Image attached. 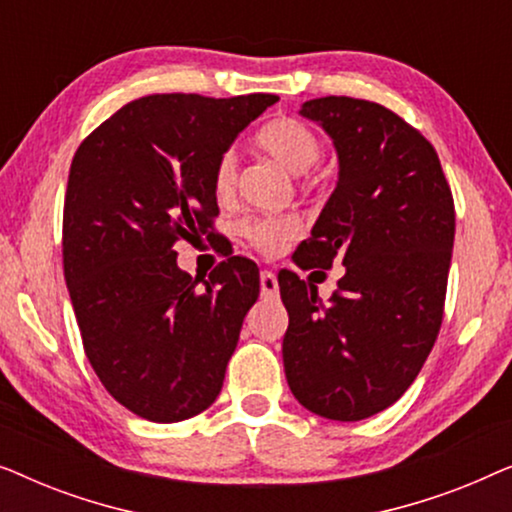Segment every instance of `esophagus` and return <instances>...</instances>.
Here are the masks:
<instances>
[{"label": "esophagus", "mask_w": 512, "mask_h": 512, "mask_svg": "<svg viewBox=\"0 0 512 512\" xmlns=\"http://www.w3.org/2000/svg\"><path fill=\"white\" fill-rule=\"evenodd\" d=\"M261 293H263V298H270V300L279 296V284H277L275 272H270V270L261 272Z\"/></svg>", "instance_id": "obj_1"}]
</instances>
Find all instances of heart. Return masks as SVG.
I'll use <instances>...</instances> for the list:
<instances>
[{
    "label": "heart",
    "instance_id": "heart-1",
    "mask_svg": "<svg viewBox=\"0 0 512 512\" xmlns=\"http://www.w3.org/2000/svg\"><path fill=\"white\" fill-rule=\"evenodd\" d=\"M254 142L258 149L289 170L291 174H305L317 165L321 156V139L310 125L293 116H277L256 132ZM214 193L226 200L235 191L237 160L233 151L221 153L214 167ZM240 235L261 254H275L286 242L300 235V221L291 214L247 216L240 221Z\"/></svg>",
    "mask_w": 512,
    "mask_h": 512
}]
</instances>
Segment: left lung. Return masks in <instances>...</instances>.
Returning <instances> with one entry per match:
<instances>
[{
    "label": "left lung",
    "mask_w": 512,
    "mask_h": 512,
    "mask_svg": "<svg viewBox=\"0 0 512 512\" xmlns=\"http://www.w3.org/2000/svg\"><path fill=\"white\" fill-rule=\"evenodd\" d=\"M300 114L333 139L340 172L296 265L340 263L345 275L321 303L296 272H279L284 373L314 415L359 422L405 394L438 338L454 200L429 139L382 104L331 95Z\"/></svg>",
    "instance_id": "1"
}]
</instances>
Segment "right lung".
<instances>
[{
    "mask_svg": "<svg viewBox=\"0 0 512 512\" xmlns=\"http://www.w3.org/2000/svg\"><path fill=\"white\" fill-rule=\"evenodd\" d=\"M277 100L146 95L74 153L62 263L83 349L104 389L149 422L198 415L223 387L258 268L230 256L198 289L174 244L209 233L216 160Z\"/></svg>",
    "mask_w": 512,
    "mask_h": 512,
    "instance_id": "obj_1",
    "label": "right lung"
}]
</instances>
